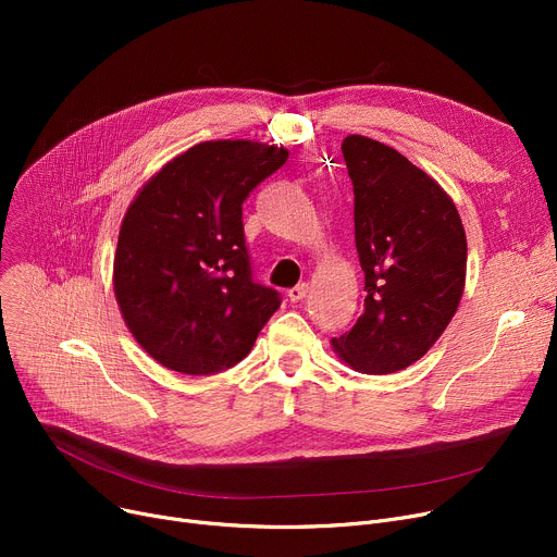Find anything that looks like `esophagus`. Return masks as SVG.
<instances>
[{
	"mask_svg": "<svg viewBox=\"0 0 557 557\" xmlns=\"http://www.w3.org/2000/svg\"><path fill=\"white\" fill-rule=\"evenodd\" d=\"M307 294H309V284L302 282V284H298L294 288H288V300L290 302H300V300L307 298Z\"/></svg>",
	"mask_w": 557,
	"mask_h": 557,
	"instance_id": "34e87169",
	"label": "esophagus"
}]
</instances>
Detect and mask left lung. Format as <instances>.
<instances>
[{
    "label": "left lung",
    "instance_id": "1",
    "mask_svg": "<svg viewBox=\"0 0 557 557\" xmlns=\"http://www.w3.org/2000/svg\"><path fill=\"white\" fill-rule=\"evenodd\" d=\"M341 151L355 187L366 305L332 345L355 370L391 374L422 359L451 323L465 288V230L447 191L391 146L347 135Z\"/></svg>",
    "mask_w": 557,
    "mask_h": 557
}]
</instances>
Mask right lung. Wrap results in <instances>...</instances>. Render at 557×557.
Returning a JSON list of instances; mask_svg holds the SVG:
<instances>
[{
  "instance_id": "right-lung-1",
  "label": "right lung",
  "mask_w": 557,
  "mask_h": 557,
  "mask_svg": "<svg viewBox=\"0 0 557 557\" xmlns=\"http://www.w3.org/2000/svg\"><path fill=\"white\" fill-rule=\"evenodd\" d=\"M288 158L248 141H200L166 162L124 216L114 298L135 341L183 374L237 366L280 309L252 280L242 205Z\"/></svg>"
}]
</instances>
